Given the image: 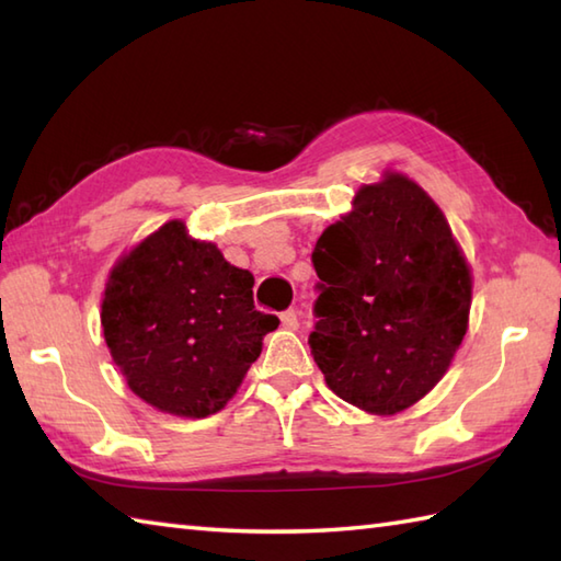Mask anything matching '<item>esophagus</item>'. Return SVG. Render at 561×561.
<instances>
[{"instance_id":"obj_1","label":"esophagus","mask_w":561,"mask_h":561,"mask_svg":"<svg viewBox=\"0 0 561 561\" xmlns=\"http://www.w3.org/2000/svg\"><path fill=\"white\" fill-rule=\"evenodd\" d=\"M282 328H287V330L299 328V311H294V308H289V311H284L282 313Z\"/></svg>"}]
</instances>
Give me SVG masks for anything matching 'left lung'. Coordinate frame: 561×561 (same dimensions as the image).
<instances>
[{"label":"left lung","mask_w":561,"mask_h":561,"mask_svg":"<svg viewBox=\"0 0 561 561\" xmlns=\"http://www.w3.org/2000/svg\"><path fill=\"white\" fill-rule=\"evenodd\" d=\"M308 337L328 388L368 414L412 408L468 332L472 274L436 202L408 175L362 185L318 238Z\"/></svg>","instance_id":"left-lung-1"}]
</instances>
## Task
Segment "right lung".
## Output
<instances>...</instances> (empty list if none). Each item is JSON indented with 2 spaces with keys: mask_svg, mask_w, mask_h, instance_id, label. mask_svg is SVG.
Returning a JSON list of instances; mask_svg holds the SVG:
<instances>
[{
  "mask_svg": "<svg viewBox=\"0 0 561 561\" xmlns=\"http://www.w3.org/2000/svg\"><path fill=\"white\" fill-rule=\"evenodd\" d=\"M253 274L165 221L115 262L101 325L129 390L165 414L224 410L262 352L277 316L255 311Z\"/></svg>",
  "mask_w": 561,
  "mask_h": 561,
  "instance_id": "1",
  "label": "right lung"
}]
</instances>
